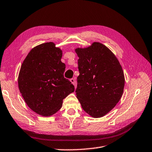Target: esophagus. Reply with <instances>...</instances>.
I'll use <instances>...</instances> for the list:
<instances>
[{
	"label": "esophagus",
	"mask_w": 152,
	"mask_h": 152,
	"mask_svg": "<svg viewBox=\"0 0 152 152\" xmlns=\"http://www.w3.org/2000/svg\"><path fill=\"white\" fill-rule=\"evenodd\" d=\"M70 82H72V83L73 85L76 86V82H75V79H73V78H72V79H70Z\"/></svg>",
	"instance_id": "1"
}]
</instances>
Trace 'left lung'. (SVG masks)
Returning a JSON list of instances; mask_svg holds the SVG:
<instances>
[{
	"label": "left lung",
	"mask_w": 152,
	"mask_h": 152,
	"mask_svg": "<svg viewBox=\"0 0 152 152\" xmlns=\"http://www.w3.org/2000/svg\"><path fill=\"white\" fill-rule=\"evenodd\" d=\"M79 56L75 91L82 108L94 118L102 117L121 99L125 79L120 63L104 45L94 42L86 48H77Z\"/></svg>",
	"instance_id": "obj_1"
}]
</instances>
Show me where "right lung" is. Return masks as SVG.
<instances>
[{"instance_id": "add662e5", "label": "right lung", "mask_w": 152, "mask_h": 152, "mask_svg": "<svg viewBox=\"0 0 152 152\" xmlns=\"http://www.w3.org/2000/svg\"><path fill=\"white\" fill-rule=\"evenodd\" d=\"M62 50L53 42L32 49L22 63L18 87L25 102L34 112L48 117L61 108L63 99L75 90L64 77Z\"/></svg>"}]
</instances>
